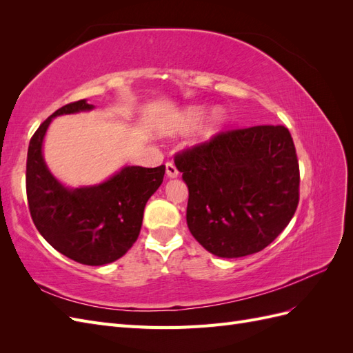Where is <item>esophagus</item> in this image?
<instances>
[{
    "label": "esophagus",
    "mask_w": 353,
    "mask_h": 353,
    "mask_svg": "<svg viewBox=\"0 0 353 353\" xmlns=\"http://www.w3.org/2000/svg\"><path fill=\"white\" fill-rule=\"evenodd\" d=\"M178 169H176V166L172 163V162H168L166 163V175L169 176V178H176L178 176Z\"/></svg>",
    "instance_id": "esophagus-1"
}]
</instances>
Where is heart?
<instances>
[{"instance_id": "b5f03b06", "label": "heart", "mask_w": 353, "mask_h": 353, "mask_svg": "<svg viewBox=\"0 0 353 353\" xmlns=\"http://www.w3.org/2000/svg\"><path fill=\"white\" fill-rule=\"evenodd\" d=\"M203 114H205V109L203 108H190L187 109L185 112H183V114L179 116V125L181 126H194L196 123L200 122V119L203 117ZM225 121V114H223L222 110H215L212 113L210 116V122L206 128L205 134H213L215 132L218 128L222 125V122Z\"/></svg>"}]
</instances>
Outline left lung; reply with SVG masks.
Segmentation results:
<instances>
[{"instance_id": "obj_1", "label": "left lung", "mask_w": 353, "mask_h": 353, "mask_svg": "<svg viewBox=\"0 0 353 353\" xmlns=\"http://www.w3.org/2000/svg\"><path fill=\"white\" fill-rule=\"evenodd\" d=\"M174 160L188 187V230L219 258L261 252L297 209L299 160L283 125L223 130Z\"/></svg>"}]
</instances>
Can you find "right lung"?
Wrapping results in <instances>:
<instances>
[{
	"mask_svg": "<svg viewBox=\"0 0 353 353\" xmlns=\"http://www.w3.org/2000/svg\"><path fill=\"white\" fill-rule=\"evenodd\" d=\"M92 108L85 100L69 103L39 125L28 148L26 196L32 221L52 248L74 262L99 266L122 258L137 241L145 203L163 183L165 165L126 166L95 187H63L44 162L42 140L52 117Z\"/></svg>",
	"mask_w": 353,
	"mask_h": 353,
	"instance_id": "add662e5",
	"label": "right lung"
}]
</instances>
